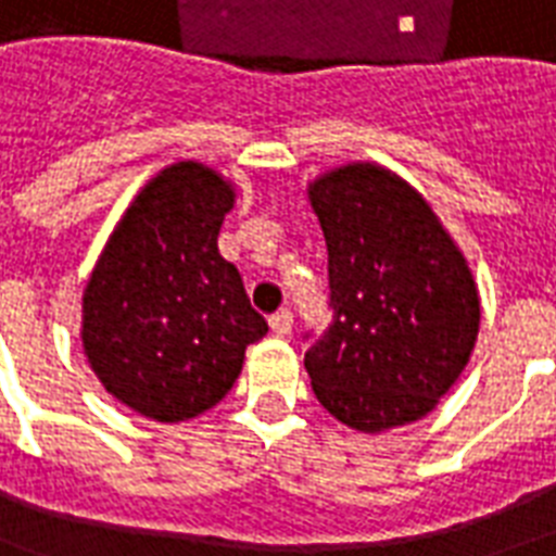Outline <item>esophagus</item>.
I'll return each instance as SVG.
<instances>
[{
	"label": "esophagus",
	"instance_id": "esophagus-1",
	"mask_svg": "<svg viewBox=\"0 0 556 556\" xmlns=\"http://www.w3.org/2000/svg\"><path fill=\"white\" fill-rule=\"evenodd\" d=\"M270 331L274 334H279V338H286V334H291V329H294V314L288 312V308H282V312L270 314Z\"/></svg>",
	"mask_w": 556,
	"mask_h": 556
}]
</instances>
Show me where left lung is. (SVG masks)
<instances>
[{
    "instance_id": "left-lung-1",
    "label": "left lung",
    "mask_w": 556,
    "mask_h": 556,
    "mask_svg": "<svg viewBox=\"0 0 556 556\" xmlns=\"http://www.w3.org/2000/svg\"><path fill=\"white\" fill-rule=\"evenodd\" d=\"M329 251V331L305 352L317 401L357 432L435 409L473 355V270L421 192L355 161L308 181Z\"/></svg>"
}]
</instances>
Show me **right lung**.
Returning a JSON list of instances; mask_svg holds the SVG:
<instances>
[{
  "label": "right lung",
  "mask_w": 556,
  "mask_h": 556,
  "mask_svg": "<svg viewBox=\"0 0 556 556\" xmlns=\"http://www.w3.org/2000/svg\"><path fill=\"white\" fill-rule=\"evenodd\" d=\"M236 187L176 161L141 187L83 291V352L109 395L178 424L207 413L239 378L268 323L251 308L218 230Z\"/></svg>",
  "instance_id": "right-lung-1"
}]
</instances>
